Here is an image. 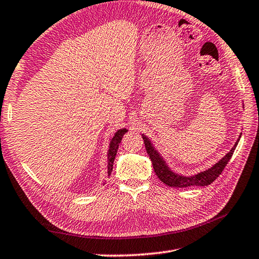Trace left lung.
Returning a JSON list of instances; mask_svg holds the SVG:
<instances>
[{
    "mask_svg": "<svg viewBox=\"0 0 259 259\" xmlns=\"http://www.w3.org/2000/svg\"><path fill=\"white\" fill-rule=\"evenodd\" d=\"M240 138V137H239ZM142 139L144 141V146H146L147 153L149 154L150 159H151L152 165L155 174H157L158 178L161 180L162 182L166 184L167 186H171V188H188V186H205L214 182L216 179L220 177V174L223 172L224 167L228 163V161L231 160L232 155L234 153V150H235L236 146L238 144L239 139L234 144L232 150L228 152L224 158H222L218 163L209 167L206 171H203L201 173H197L195 176L192 177H184L180 176V174L174 173L170 170V167L166 165L165 161L163 158L158 153L157 150H154V147L152 146L151 141H150L148 138L142 135Z\"/></svg>",
    "mask_w": 259,
    "mask_h": 259,
    "instance_id": "obj_1",
    "label": "left lung"
}]
</instances>
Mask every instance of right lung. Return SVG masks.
<instances>
[{
  "label": "right lung",
  "instance_id": "obj_1",
  "mask_svg": "<svg viewBox=\"0 0 259 259\" xmlns=\"http://www.w3.org/2000/svg\"><path fill=\"white\" fill-rule=\"evenodd\" d=\"M127 129H120L118 130L115 136L112 137V139L110 141L109 144V150H108V176H110L111 172H112V167H113V161H115L116 158V154L118 151V148H119V143L121 142L123 135L127 132Z\"/></svg>",
  "mask_w": 259,
  "mask_h": 259
}]
</instances>
